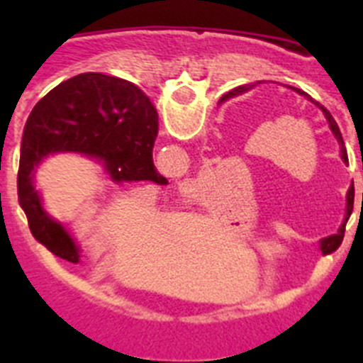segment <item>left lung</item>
I'll list each match as a JSON object with an SVG mask.
<instances>
[{"label":"left lung","instance_id":"obj_1","mask_svg":"<svg viewBox=\"0 0 363 363\" xmlns=\"http://www.w3.org/2000/svg\"><path fill=\"white\" fill-rule=\"evenodd\" d=\"M251 86H252V85H249V86H236V89H233V91H230V92H227V94L223 96V98H221V101H223V99H229V98H234V96L242 94V92L249 91ZM291 89H294V86H291ZM294 91H296L298 94L306 96V98L311 99V101H313L314 105H318V107L322 108V112H323V116H325L327 123H329V127H331L333 134H335V138H336V140H338V143H340V156H342V160H344V163H349L347 149H345L344 138H342V133H340V129H338V125H336L335 118L331 116V112L327 111V108L323 107V105H320L318 101H314V99L311 98V96L307 94V92L301 91V89H294ZM362 201H363V194H362ZM352 203H354V185H351V187H349V191H347V213H345V214H347V216H345V221H344V223H342V227H340L338 233L333 234V236H329V238H323L322 242H320V249H322L323 255H329V252L336 251V249H338V247H340V243H342V240H344L345 223H347L349 216H351V213H352Z\"/></svg>","mask_w":363,"mask_h":363}]
</instances>
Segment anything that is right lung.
<instances>
[{
	"mask_svg": "<svg viewBox=\"0 0 363 363\" xmlns=\"http://www.w3.org/2000/svg\"><path fill=\"white\" fill-rule=\"evenodd\" d=\"M158 112L145 92L101 72L78 74L54 86L32 108L21 138L18 200L32 236L60 258L78 264L79 249L65 227L45 213L32 171L52 152H82L101 162L112 182L167 184L152 163Z\"/></svg>",
	"mask_w": 363,
	"mask_h": 363,
	"instance_id": "add662e5",
	"label": "right lung"
}]
</instances>
